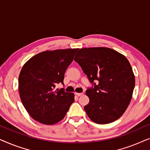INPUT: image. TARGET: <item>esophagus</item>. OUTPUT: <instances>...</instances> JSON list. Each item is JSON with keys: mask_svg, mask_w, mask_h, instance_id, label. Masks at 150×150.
<instances>
[{"mask_svg": "<svg viewBox=\"0 0 150 150\" xmlns=\"http://www.w3.org/2000/svg\"><path fill=\"white\" fill-rule=\"evenodd\" d=\"M83 93H75V95H76L77 96H81L83 95Z\"/></svg>", "mask_w": 150, "mask_h": 150, "instance_id": "1", "label": "esophagus"}]
</instances>
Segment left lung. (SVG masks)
I'll list each match as a JSON object with an SVG mask.
<instances>
[{
	"mask_svg": "<svg viewBox=\"0 0 150 150\" xmlns=\"http://www.w3.org/2000/svg\"><path fill=\"white\" fill-rule=\"evenodd\" d=\"M74 61L92 84L86 91L89 102L84 107L89 117L98 124L120 118L130 104L135 85L126 57L111 48L98 47L80 49Z\"/></svg>",
	"mask_w": 150,
	"mask_h": 150,
	"instance_id": "1",
	"label": "left lung"
}]
</instances>
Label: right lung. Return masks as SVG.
<instances>
[{"mask_svg":"<svg viewBox=\"0 0 150 150\" xmlns=\"http://www.w3.org/2000/svg\"><path fill=\"white\" fill-rule=\"evenodd\" d=\"M78 48L45 51L35 55L22 67L18 79L20 99L35 120L46 125L63 120L74 102V95L63 85L66 69L72 62Z\"/></svg>","mask_w":150,"mask_h":150,"instance_id":"1","label":"right lung"}]
</instances>
